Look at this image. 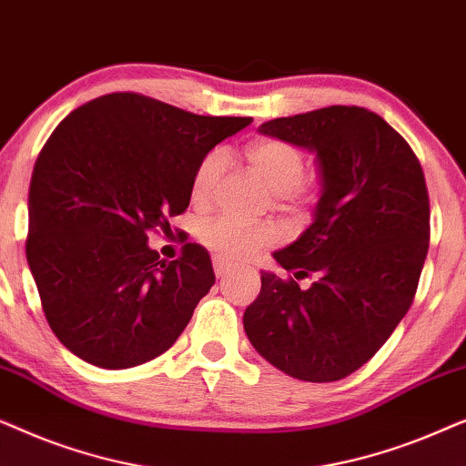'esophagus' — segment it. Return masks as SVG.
I'll list each match as a JSON object with an SVG mask.
<instances>
[{
    "label": "esophagus",
    "instance_id": "esophagus-1",
    "mask_svg": "<svg viewBox=\"0 0 466 466\" xmlns=\"http://www.w3.org/2000/svg\"><path fill=\"white\" fill-rule=\"evenodd\" d=\"M212 263H214V271H216V276L218 278H225L228 271H233V265L231 263H227L225 258H220V257H214L212 258Z\"/></svg>",
    "mask_w": 466,
    "mask_h": 466
}]
</instances>
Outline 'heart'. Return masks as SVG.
<instances>
[{
  "mask_svg": "<svg viewBox=\"0 0 466 466\" xmlns=\"http://www.w3.org/2000/svg\"><path fill=\"white\" fill-rule=\"evenodd\" d=\"M246 161L252 169L269 184L276 193L278 203H301L311 197V188L303 184L305 158L295 144L276 137L254 139L244 150ZM227 169V155L220 148L209 150L197 163L190 180V197L197 206H203L214 197L222 174ZM201 244L212 250L216 257L227 260L250 258L263 248L271 246L278 239L276 228L267 222H241L231 216H216L201 225Z\"/></svg>",
  "mask_w": 466,
  "mask_h": 466,
  "instance_id": "1",
  "label": "heart"
}]
</instances>
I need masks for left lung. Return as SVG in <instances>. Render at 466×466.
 Instances as JSON below:
<instances>
[{
	"instance_id": "obj_1",
	"label": "left lung",
	"mask_w": 466,
	"mask_h": 466,
	"mask_svg": "<svg viewBox=\"0 0 466 466\" xmlns=\"http://www.w3.org/2000/svg\"><path fill=\"white\" fill-rule=\"evenodd\" d=\"M258 131L314 152L322 188L314 222L273 252L292 276L260 271L246 335L290 378L337 381L371 360L411 308L431 239L422 167L367 107H320Z\"/></svg>"
}]
</instances>
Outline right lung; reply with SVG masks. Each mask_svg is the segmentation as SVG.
<instances>
[{
  "instance_id": "right-lung-1",
  "label": "right lung",
  "mask_w": 466,
  "mask_h": 466,
  "mask_svg": "<svg viewBox=\"0 0 466 466\" xmlns=\"http://www.w3.org/2000/svg\"><path fill=\"white\" fill-rule=\"evenodd\" d=\"M250 116H199L137 93L80 106L44 144L29 184L27 263L63 346L129 369L174 346L216 282L203 246L158 258L148 231L190 203L197 163Z\"/></svg>"
}]
</instances>
